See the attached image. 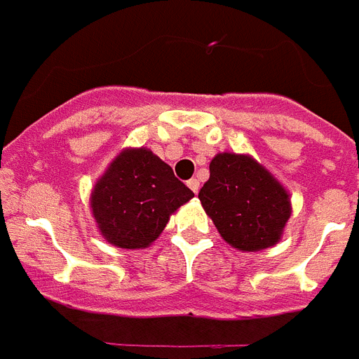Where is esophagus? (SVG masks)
<instances>
[{
  "mask_svg": "<svg viewBox=\"0 0 359 359\" xmlns=\"http://www.w3.org/2000/svg\"><path fill=\"white\" fill-rule=\"evenodd\" d=\"M187 185H189V189L192 190L194 194H198V192H199V182H198V180H194V177H192V180H189V182H187Z\"/></svg>",
  "mask_w": 359,
  "mask_h": 359,
  "instance_id": "34e87169",
  "label": "esophagus"
}]
</instances>
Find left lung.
Returning <instances> with one entry per match:
<instances>
[{
    "mask_svg": "<svg viewBox=\"0 0 359 359\" xmlns=\"http://www.w3.org/2000/svg\"><path fill=\"white\" fill-rule=\"evenodd\" d=\"M199 201L230 246L259 252L280 241L291 215L287 190L248 154L219 152Z\"/></svg>",
    "mask_w": 359,
    "mask_h": 359,
    "instance_id": "obj_1",
    "label": "left lung"
}]
</instances>
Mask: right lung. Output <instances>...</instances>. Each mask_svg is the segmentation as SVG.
<instances>
[{
	"label": "right lung",
	"mask_w": 359,
	"mask_h": 359,
	"mask_svg": "<svg viewBox=\"0 0 359 359\" xmlns=\"http://www.w3.org/2000/svg\"><path fill=\"white\" fill-rule=\"evenodd\" d=\"M194 198L169 165L149 149H126L91 190L98 231L113 246L144 250L160 237L169 217Z\"/></svg>",
	"instance_id": "obj_1"
}]
</instances>
